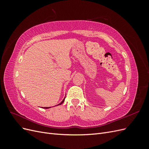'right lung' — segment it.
<instances>
[{
	"mask_svg": "<svg viewBox=\"0 0 149 149\" xmlns=\"http://www.w3.org/2000/svg\"><path fill=\"white\" fill-rule=\"evenodd\" d=\"M65 97L63 99V100L60 104H58L57 105V106H58V105H61V104H63V102L65 101ZM51 107H44V109H49V108H50Z\"/></svg>",
	"mask_w": 149,
	"mask_h": 149,
	"instance_id": "right-lung-1",
	"label": "right lung"
}]
</instances>
